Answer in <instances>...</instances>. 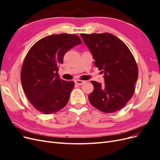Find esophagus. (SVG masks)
<instances>
[{
    "mask_svg": "<svg viewBox=\"0 0 160 160\" xmlns=\"http://www.w3.org/2000/svg\"><path fill=\"white\" fill-rule=\"evenodd\" d=\"M75 83L77 85H83L85 83V81H81V80H75Z\"/></svg>",
    "mask_w": 160,
    "mask_h": 160,
    "instance_id": "34e87169",
    "label": "esophagus"
}]
</instances>
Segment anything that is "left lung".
Wrapping results in <instances>:
<instances>
[{
	"mask_svg": "<svg viewBox=\"0 0 160 160\" xmlns=\"http://www.w3.org/2000/svg\"><path fill=\"white\" fill-rule=\"evenodd\" d=\"M95 60V65L104 74L105 85L94 81L89 95L91 104L105 113H114L124 108L132 98L138 77V68L129 48L112 34H81Z\"/></svg>",
	"mask_w": 160,
	"mask_h": 160,
	"instance_id": "left-lung-1",
	"label": "left lung"
}]
</instances>
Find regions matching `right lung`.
I'll use <instances>...</instances> for the list:
<instances>
[{
  "instance_id": "obj_1",
  "label": "right lung",
  "mask_w": 160,
  "mask_h": 160,
  "mask_svg": "<svg viewBox=\"0 0 160 160\" xmlns=\"http://www.w3.org/2000/svg\"><path fill=\"white\" fill-rule=\"evenodd\" d=\"M82 42L75 35L62 33L45 37L34 44L21 69L22 89L33 107L43 114L56 113L68 103L72 81L57 76L65 53Z\"/></svg>"
}]
</instances>
